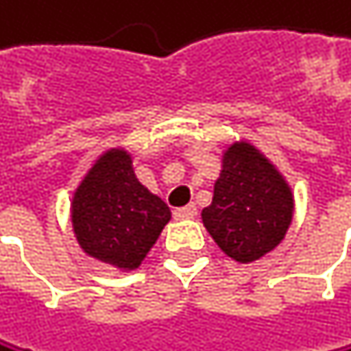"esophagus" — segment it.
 Masks as SVG:
<instances>
[{
	"label": "esophagus",
	"mask_w": 351,
	"mask_h": 351,
	"mask_svg": "<svg viewBox=\"0 0 351 351\" xmlns=\"http://www.w3.org/2000/svg\"><path fill=\"white\" fill-rule=\"evenodd\" d=\"M195 215H197V207L195 205H186V207L173 209V217L176 219H192Z\"/></svg>",
	"instance_id": "1"
}]
</instances>
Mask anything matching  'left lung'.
<instances>
[{"label":"left lung","instance_id":"left-lung-1","mask_svg":"<svg viewBox=\"0 0 351 351\" xmlns=\"http://www.w3.org/2000/svg\"><path fill=\"white\" fill-rule=\"evenodd\" d=\"M293 213V188L280 169L249 140L228 144L211 205L201 213L217 247L239 264L257 261L282 243Z\"/></svg>","mask_w":351,"mask_h":351}]
</instances>
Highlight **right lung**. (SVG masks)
<instances>
[{
  "label": "right lung",
  "mask_w": 351,
  "mask_h": 351,
  "mask_svg": "<svg viewBox=\"0 0 351 351\" xmlns=\"http://www.w3.org/2000/svg\"><path fill=\"white\" fill-rule=\"evenodd\" d=\"M169 219V207L142 186L121 146L98 154L73 192L71 221L81 251L123 272L140 268Z\"/></svg>",
  "instance_id": "obj_1"
}]
</instances>
